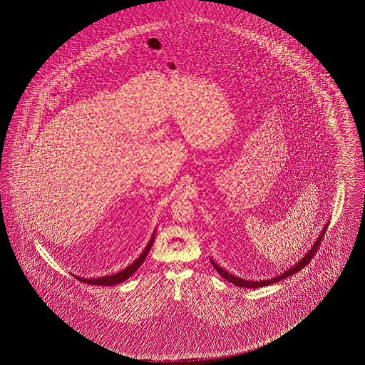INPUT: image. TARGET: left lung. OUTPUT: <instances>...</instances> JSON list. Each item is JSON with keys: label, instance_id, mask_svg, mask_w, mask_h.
<instances>
[{"label": "left lung", "instance_id": "8db88e82", "mask_svg": "<svg viewBox=\"0 0 365 365\" xmlns=\"http://www.w3.org/2000/svg\"><path fill=\"white\" fill-rule=\"evenodd\" d=\"M327 227H329V225L326 224L324 230H323V232L320 233V236L318 237L317 242L314 244V247L310 249V252H309V253H307V255H306L301 261H298L293 267H290L287 272H284L281 276L274 277V278H272V279H267V281H257V282H255V281H247V279H241L239 277L232 276V274H230L228 272H225V270L222 269V267H217V265L215 264L214 261H211V262H212V265H214L215 269L217 270V273H219L222 278H225L228 282H232V284H235L236 286H239V287H250V289H256V287H262V286H267V284H276V282L281 281V279H284L286 277L295 274L297 272H301L303 267H306L307 264H310V261H312V258L314 257V255H317V250L319 248L320 242L323 241V236H324V233H326Z\"/></svg>", "mask_w": 365, "mask_h": 365}]
</instances>
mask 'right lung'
<instances>
[{"label": "right lung", "mask_w": 365, "mask_h": 365, "mask_svg": "<svg viewBox=\"0 0 365 365\" xmlns=\"http://www.w3.org/2000/svg\"><path fill=\"white\" fill-rule=\"evenodd\" d=\"M154 237H155V235H153V237H151L150 241H149V244L146 245L145 250L141 253V256L137 258L132 265H129L126 269H124L123 272L116 273V274H113V276L101 277V278H89V279L88 278H81V277H76V279H78V281H81L83 284H96V286H110V284H117L124 282L125 279H128L129 277L133 274L134 272H135L138 267L143 265V261H145V258L148 256V253H149V250H150L151 245H153Z\"/></svg>", "instance_id": "obj_1"}]
</instances>
